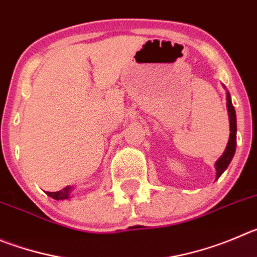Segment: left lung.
Listing matches in <instances>:
<instances>
[{
  "label": "left lung",
  "mask_w": 257,
  "mask_h": 257,
  "mask_svg": "<svg viewBox=\"0 0 257 257\" xmlns=\"http://www.w3.org/2000/svg\"><path fill=\"white\" fill-rule=\"evenodd\" d=\"M227 110H228V117H229V140L227 143V147L223 152V155L220 156L219 160L215 162V170H217V175L215 177L219 179L220 175L224 172V170L228 167V165L231 164L232 158H233L234 152H236V133H237V124H236V111H234V107L232 105L231 101V95L227 91Z\"/></svg>",
  "instance_id": "obj_1"
}]
</instances>
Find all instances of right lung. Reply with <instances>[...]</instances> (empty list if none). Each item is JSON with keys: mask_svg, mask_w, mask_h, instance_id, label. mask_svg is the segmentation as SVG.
<instances>
[{"mask_svg": "<svg viewBox=\"0 0 257 257\" xmlns=\"http://www.w3.org/2000/svg\"><path fill=\"white\" fill-rule=\"evenodd\" d=\"M72 186H66L64 189H62V190L59 191H56V193H49V191H47L48 195L50 196V198L56 199V200H63V199H68L69 198V193L72 191Z\"/></svg>", "mask_w": 257, "mask_h": 257, "instance_id": "add662e5", "label": "right lung"}]
</instances>
